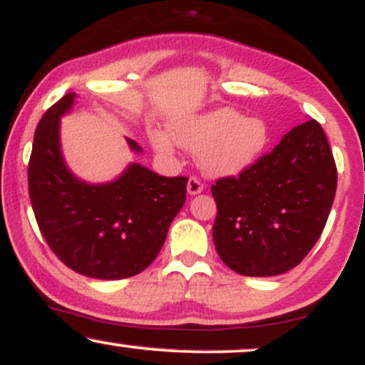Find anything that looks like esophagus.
<instances>
[{
  "label": "esophagus",
  "mask_w": 365,
  "mask_h": 365,
  "mask_svg": "<svg viewBox=\"0 0 365 365\" xmlns=\"http://www.w3.org/2000/svg\"><path fill=\"white\" fill-rule=\"evenodd\" d=\"M202 188H204V185H202V182H200L199 178H195V177L188 178V183H187L188 194L197 195V194H200V192H202Z\"/></svg>",
  "instance_id": "obj_1"
}]
</instances>
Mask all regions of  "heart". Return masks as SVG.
I'll return each mask as SVG.
<instances>
[{
	"label": "heart",
	"mask_w": 365,
	"mask_h": 365,
	"mask_svg": "<svg viewBox=\"0 0 365 365\" xmlns=\"http://www.w3.org/2000/svg\"><path fill=\"white\" fill-rule=\"evenodd\" d=\"M180 145L197 153L199 165L212 177H233L254 166L266 153L271 130L262 118L245 116L233 108H217L171 127ZM154 148L171 153L173 142L165 132L150 135Z\"/></svg>",
	"instance_id": "b5f03b06"
}]
</instances>
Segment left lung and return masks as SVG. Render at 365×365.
<instances>
[{"mask_svg": "<svg viewBox=\"0 0 365 365\" xmlns=\"http://www.w3.org/2000/svg\"><path fill=\"white\" fill-rule=\"evenodd\" d=\"M336 165L316 120L292 128L269 154L238 177L211 187L217 216L212 240L230 269L283 274L319 240L336 192Z\"/></svg>", "mask_w": 365, "mask_h": 365, "instance_id": "1", "label": "left lung"}]
</instances>
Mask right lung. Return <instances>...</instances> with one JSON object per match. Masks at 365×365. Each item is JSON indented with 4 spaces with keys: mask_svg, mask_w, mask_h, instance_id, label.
<instances>
[{
    "mask_svg": "<svg viewBox=\"0 0 365 365\" xmlns=\"http://www.w3.org/2000/svg\"><path fill=\"white\" fill-rule=\"evenodd\" d=\"M77 96L68 92L37 125L29 161V195L49 249L75 273L98 279L139 274L165 244L185 204V177H161L132 163L108 183H87L66 166L60 118ZM133 153H142L127 139Z\"/></svg>",
    "mask_w": 365,
    "mask_h": 365,
    "instance_id": "right-lung-1",
    "label": "right lung"
}]
</instances>
